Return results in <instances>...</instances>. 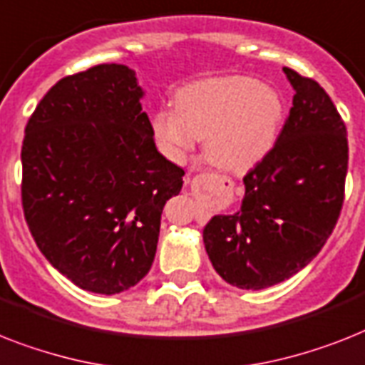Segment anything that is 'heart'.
I'll use <instances>...</instances> for the list:
<instances>
[{
	"mask_svg": "<svg viewBox=\"0 0 365 365\" xmlns=\"http://www.w3.org/2000/svg\"><path fill=\"white\" fill-rule=\"evenodd\" d=\"M176 110L161 108L152 129L163 152L182 159L206 140V157L219 168L242 174L272 150L283 103L274 90L247 76L198 80L178 91Z\"/></svg>",
	"mask_w": 365,
	"mask_h": 365,
	"instance_id": "heart-1",
	"label": "heart"
}]
</instances>
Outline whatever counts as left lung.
I'll use <instances>...</instances> for the list:
<instances>
[{"label": "left lung", "instance_id": "1", "mask_svg": "<svg viewBox=\"0 0 365 365\" xmlns=\"http://www.w3.org/2000/svg\"><path fill=\"white\" fill-rule=\"evenodd\" d=\"M283 71L296 91L285 125L244 176L242 210L215 215L202 232L215 272L238 289H268L309 264L345 198V121L319 82Z\"/></svg>", "mask_w": 365, "mask_h": 365}]
</instances>
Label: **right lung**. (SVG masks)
Instances as JSON below:
<instances>
[{"label": "right lung", "instance_id": "1", "mask_svg": "<svg viewBox=\"0 0 365 365\" xmlns=\"http://www.w3.org/2000/svg\"><path fill=\"white\" fill-rule=\"evenodd\" d=\"M135 71L101 63L41 99L22 144L24 217L76 287L118 294L155 259L161 213L183 168L157 152Z\"/></svg>", "mask_w": 365, "mask_h": 365}]
</instances>
